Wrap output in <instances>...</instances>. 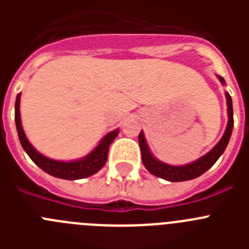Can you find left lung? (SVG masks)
<instances>
[{
	"mask_svg": "<svg viewBox=\"0 0 249 249\" xmlns=\"http://www.w3.org/2000/svg\"><path fill=\"white\" fill-rule=\"evenodd\" d=\"M219 81L222 85H224L223 77L218 76ZM226 98H227V112H228V123L227 128L224 131V135L219 140V142L211 149L207 155L203 157L198 158L197 160L192 162L186 166H171V164L163 163L158 160L157 158L153 157V155L149 151L147 142L144 140L143 132L141 131L140 136H138V142H140L141 147V155H142V162H143L144 167L148 169V172L152 173L153 176H157L160 178H163L166 181L169 182H182V181H190L193 178L199 177L203 175L206 171L211 168L213 164L217 162L221 155L224 152L226 147H227L228 142H230L231 135H232L233 129V106H232V98H231L230 93L226 92Z\"/></svg>",
	"mask_w": 249,
	"mask_h": 249,
	"instance_id": "obj_1",
	"label": "left lung"
}]
</instances>
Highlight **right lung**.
Here are the masks:
<instances>
[{
    "label": "right lung",
    "instance_id": "add662e5",
    "mask_svg": "<svg viewBox=\"0 0 249 249\" xmlns=\"http://www.w3.org/2000/svg\"><path fill=\"white\" fill-rule=\"evenodd\" d=\"M19 97L21 94H17L16 103H15V121H16L17 133H18L19 142L23 149L26 151L30 158L34 160L35 163L43 169L48 175L53 176L57 178H63V179H80V178L89 177V176L97 173L101 168L106 164V160L108 157V149L109 144L114 141V138L117 137L118 129L109 132L102 141L100 142L96 148L86 156L85 158L81 160H72V162H61V160H54L51 158L45 157L41 153L34 148V146L28 142L26 138L25 132L22 128L21 124V114H19Z\"/></svg>",
    "mask_w": 249,
    "mask_h": 249
}]
</instances>
